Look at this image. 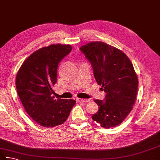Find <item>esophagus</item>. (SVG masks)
<instances>
[{"mask_svg": "<svg viewBox=\"0 0 160 160\" xmlns=\"http://www.w3.org/2000/svg\"><path fill=\"white\" fill-rule=\"evenodd\" d=\"M78 102H85L87 103L89 101V99H84V98H77Z\"/></svg>", "mask_w": 160, "mask_h": 160, "instance_id": "1", "label": "esophagus"}]
</instances>
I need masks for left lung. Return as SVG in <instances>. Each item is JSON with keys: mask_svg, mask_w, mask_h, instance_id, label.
<instances>
[{"mask_svg": "<svg viewBox=\"0 0 160 160\" xmlns=\"http://www.w3.org/2000/svg\"><path fill=\"white\" fill-rule=\"evenodd\" d=\"M80 50L106 92L105 101L94 100L98 111L92 120L106 129L119 125L132 111L137 95L138 80L132 62L122 51L101 41L89 42Z\"/></svg>", "mask_w": 160, "mask_h": 160, "instance_id": "left-lung-1", "label": "left lung"}]
</instances>
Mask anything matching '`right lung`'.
<instances>
[{"mask_svg":"<svg viewBox=\"0 0 160 160\" xmlns=\"http://www.w3.org/2000/svg\"><path fill=\"white\" fill-rule=\"evenodd\" d=\"M70 45L53 44L34 52L17 72V94L28 115L40 126L52 127L66 121L73 99H55L52 89L57 81V67L70 53Z\"/></svg>","mask_w":160,"mask_h":160,"instance_id":"right-lung-1","label":"right lung"}]
</instances>
